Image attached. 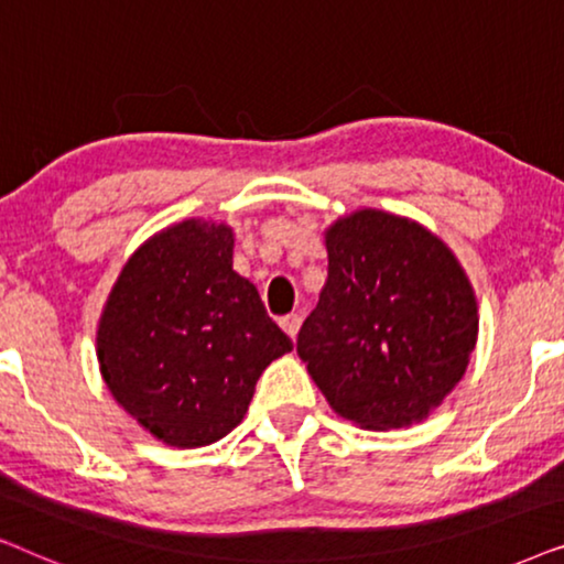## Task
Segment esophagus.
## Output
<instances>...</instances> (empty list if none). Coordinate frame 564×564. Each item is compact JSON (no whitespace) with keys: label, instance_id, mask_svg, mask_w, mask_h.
<instances>
[{"label":"esophagus","instance_id":"1","mask_svg":"<svg viewBox=\"0 0 564 564\" xmlns=\"http://www.w3.org/2000/svg\"><path fill=\"white\" fill-rule=\"evenodd\" d=\"M280 326L284 328V334H288L290 338H295V336H297V330H300V326H303V315H300V313L282 315V318H280Z\"/></svg>","mask_w":564,"mask_h":564}]
</instances>
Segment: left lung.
Listing matches in <instances>:
<instances>
[{
    "label": "left lung",
    "mask_w": 564,
    "mask_h": 564,
    "mask_svg": "<svg viewBox=\"0 0 564 564\" xmlns=\"http://www.w3.org/2000/svg\"><path fill=\"white\" fill-rule=\"evenodd\" d=\"M328 280L297 334L323 395L365 429L421 421L465 375L477 341L473 288L419 223L359 210L326 234Z\"/></svg>",
    "instance_id": "8db88e82"
}]
</instances>
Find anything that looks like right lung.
<instances>
[{
	"label": "right lung",
	"mask_w": 564,
	"mask_h": 564,
	"mask_svg": "<svg viewBox=\"0 0 564 564\" xmlns=\"http://www.w3.org/2000/svg\"><path fill=\"white\" fill-rule=\"evenodd\" d=\"M290 349L257 288L234 272V234L199 220L133 253L97 330L112 398L172 446H205L234 431L261 372Z\"/></svg>",
	"instance_id": "right-lung-1"
}]
</instances>
